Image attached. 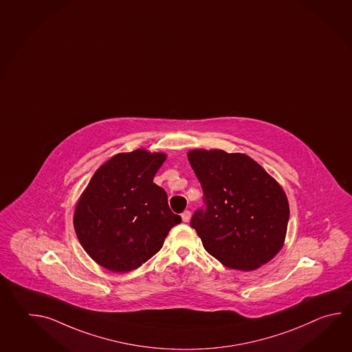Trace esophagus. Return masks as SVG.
<instances>
[{
    "label": "esophagus",
    "instance_id": "esophagus-1",
    "mask_svg": "<svg viewBox=\"0 0 352 352\" xmlns=\"http://www.w3.org/2000/svg\"><path fill=\"white\" fill-rule=\"evenodd\" d=\"M190 215H192V213H190L189 210H184V212L182 213V219H183V222H189V219H190Z\"/></svg>",
    "mask_w": 352,
    "mask_h": 352
}]
</instances>
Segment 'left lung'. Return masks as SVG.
I'll return each instance as SVG.
<instances>
[{
  "label": "left lung",
  "mask_w": 352,
  "mask_h": 352,
  "mask_svg": "<svg viewBox=\"0 0 352 352\" xmlns=\"http://www.w3.org/2000/svg\"><path fill=\"white\" fill-rule=\"evenodd\" d=\"M203 190L190 227L221 263L252 271L272 259L286 237V194L253 159L223 151L188 153Z\"/></svg>",
  "instance_id": "8db88e82"
}]
</instances>
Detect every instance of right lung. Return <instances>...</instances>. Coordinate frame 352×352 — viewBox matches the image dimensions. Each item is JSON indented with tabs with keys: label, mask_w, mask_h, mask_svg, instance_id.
I'll return each mask as SVG.
<instances>
[{
	"label": "right lung",
	"mask_w": 352,
	"mask_h": 352,
	"mask_svg": "<svg viewBox=\"0 0 352 352\" xmlns=\"http://www.w3.org/2000/svg\"><path fill=\"white\" fill-rule=\"evenodd\" d=\"M165 155L144 149L118 154L95 172L74 214L80 243L99 265L128 272L157 254L182 222L153 178Z\"/></svg>",
	"instance_id": "obj_1"
}]
</instances>
